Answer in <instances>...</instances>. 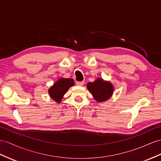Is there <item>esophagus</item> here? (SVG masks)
Masks as SVG:
<instances>
[{
    "mask_svg": "<svg viewBox=\"0 0 161 161\" xmlns=\"http://www.w3.org/2000/svg\"><path fill=\"white\" fill-rule=\"evenodd\" d=\"M76 84L77 86H83L84 84V81H77L76 82Z\"/></svg>",
    "mask_w": 161,
    "mask_h": 161,
    "instance_id": "obj_1",
    "label": "esophagus"
}]
</instances>
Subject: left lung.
<instances>
[{
	"instance_id": "1",
	"label": "left lung",
	"mask_w": 161,
	"mask_h": 161,
	"mask_svg": "<svg viewBox=\"0 0 161 161\" xmlns=\"http://www.w3.org/2000/svg\"><path fill=\"white\" fill-rule=\"evenodd\" d=\"M87 88L92 93L94 99L98 102H103L112 96L114 86L110 81H104L101 78L97 79L93 82H89Z\"/></svg>"
}]
</instances>
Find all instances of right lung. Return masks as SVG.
<instances>
[{
	"label": "right lung",
	"mask_w": 161,
	"mask_h": 161,
	"mask_svg": "<svg viewBox=\"0 0 161 161\" xmlns=\"http://www.w3.org/2000/svg\"><path fill=\"white\" fill-rule=\"evenodd\" d=\"M74 84H74L73 79L60 78L49 89L48 92L49 96L53 100L56 101L57 103H60L64 94L67 92L69 88L74 86Z\"/></svg>",
	"instance_id": "add662e5"
}]
</instances>
